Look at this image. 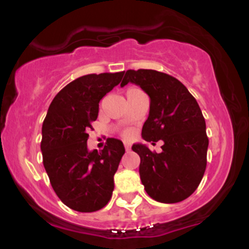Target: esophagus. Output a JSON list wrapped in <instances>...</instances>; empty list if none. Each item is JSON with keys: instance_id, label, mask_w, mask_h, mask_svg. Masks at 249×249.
<instances>
[{"instance_id": "esophagus-1", "label": "esophagus", "mask_w": 249, "mask_h": 249, "mask_svg": "<svg viewBox=\"0 0 249 249\" xmlns=\"http://www.w3.org/2000/svg\"><path fill=\"white\" fill-rule=\"evenodd\" d=\"M124 146H125V150H126V151L131 150V145L128 144V142H124Z\"/></svg>"}]
</instances>
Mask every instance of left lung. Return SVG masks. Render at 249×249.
<instances>
[{"label": "left lung", "instance_id": "left-lung-1", "mask_svg": "<svg viewBox=\"0 0 249 249\" xmlns=\"http://www.w3.org/2000/svg\"><path fill=\"white\" fill-rule=\"evenodd\" d=\"M139 85L150 97V113L142 125L146 142L162 141L160 153L142 144L139 174L151 198L164 204L185 200L199 186L207 164L206 123L198 102L174 77L156 70H127L121 87Z\"/></svg>", "mask_w": 249, "mask_h": 249}]
</instances>
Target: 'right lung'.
<instances>
[{"instance_id":"add662e5","label":"right lung","mask_w":249,"mask_h":249,"mask_svg":"<svg viewBox=\"0 0 249 249\" xmlns=\"http://www.w3.org/2000/svg\"><path fill=\"white\" fill-rule=\"evenodd\" d=\"M123 76L124 71L75 79L55 96L43 122V165L57 196L71 210L95 212L112 196L113 176L125 153L124 145L107 138L101 152H90L87 132L98 117L101 99Z\"/></svg>"}]
</instances>
